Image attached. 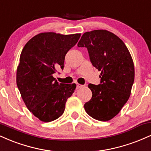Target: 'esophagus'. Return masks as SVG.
<instances>
[{
  "instance_id": "esophagus-1",
  "label": "esophagus",
  "mask_w": 151,
  "mask_h": 151,
  "mask_svg": "<svg viewBox=\"0 0 151 151\" xmlns=\"http://www.w3.org/2000/svg\"><path fill=\"white\" fill-rule=\"evenodd\" d=\"M83 86V85H81L79 84H77V89H79V88H81Z\"/></svg>"
}]
</instances>
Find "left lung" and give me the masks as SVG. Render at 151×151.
Instances as JSON below:
<instances>
[{
    "mask_svg": "<svg viewBox=\"0 0 151 151\" xmlns=\"http://www.w3.org/2000/svg\"><path fill=\"white\" fill-rule=\"evenodd\" d=\"M86 47L93 67L101 71L100 84H89L92 97L84 104L93 119L106 121L119 113L129 99L134 65L129 50L116 35L105 30L86 32L78 42Z\"/></svg>",
    "mask_w": 151,
    "mask_h": 151,
    "instance_id": "left-lung-1",
    "label": "left lung"
}]
</instances>
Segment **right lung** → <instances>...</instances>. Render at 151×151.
<instances>
[{"instance_id": "right-lung-1", "label": "right lung", "mask_w": 151, "mask_h": 151, "mask_svg": "<svg viewBox=\"0 0 151 151\" xmlns=\"http://www.w3.org/2000/svg\"><path fill=\"white\" fill-rule=\"evenodd\" d=\"M80 34H38L28 41L20 54L17 86L26 106L40 121L50 122L61 116L75 84L59 83L53 74L63 70L65 55L77 44Z\"/></svg>"}]
</instances>
